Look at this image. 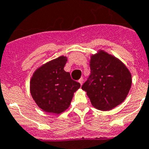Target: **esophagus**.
<instances>
[{"label":"esophagus","mask_w":149,"mask_h":149,"mask_svg":"<svg viewBox=\"0 0 149 149\" xmlns=\"http://www.w3.org/2000/svg\"><path fill=\"white\" fill-rule=\"evenodd\" d=\"M83 81H84V79H83V78H80V79H79V82L80 83L81 86H82V85L83 84Z\"/></svg>","instance_id":"34e87169"}]
</instances>
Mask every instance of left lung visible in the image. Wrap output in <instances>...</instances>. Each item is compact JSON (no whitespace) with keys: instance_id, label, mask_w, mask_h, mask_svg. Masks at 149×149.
<instances>
[{"instance_id":"obj_1","label":"left lung","mask_w":149,"mask_h":149,"mask_svg":"<svg viewBox=\"0 0 149 149\" xmlns=\"http://www.w3.org/2000/svg\"><path fill=\"white\" fill-rule=\"evenodd\" d=\"M91 75L82 85L92 105L107 111L120 105L128 95L132 75L120 59L104 50L92 54L89 61Z\"/></svg>"}]
</instances>
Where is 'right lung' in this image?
Segmentation results:
<instances>
[{
    "label": "right lung",
    "mask_w": 149,
    "mask_h": 149,
    "mask_svg": "<svg viewBox=\"0 0 149 149\" xmlns=\"http://www.w3.org/2000/svg\"><path fill=\"white\" fill-rule=\"evenodd\" d=\"M67 57L60 56L36 69L30 79V93L36 104L47 113H59L70 107L80 84L63 70Z\"/></svg>",
    "instance_id": "right-lung-1"
}]
</instances>
